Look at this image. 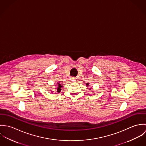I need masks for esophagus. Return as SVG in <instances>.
<instances>
[{
    "label": "esophagus",
    "instance_id": "obj_1",
    "mask_svg": "<svg viewBox=\"0 0 146 146\" xmlns=\"http://www.w3.org/2000/svg\"><path fill=\"white\" fill-rule=\"evenodd\" d=\"M71 80L72 82H75V81H76V78H75V77H72V78H71Z\"/></svg>",
    "mask_w": 146,
    "mask_h": 146
}]
</instances>
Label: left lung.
Instances as JSON below:
<instances>
[{
	"instance_id": "8db88e82",
	"label": "left lung",
	"mask_w": 146,
	"mask_h": 146,
	"mask_svg": "<svg viewBox=\"0 0 146 146\" xmlns=\"http://www.w3.org/2000/svg\"><path fill=\"white\" fill-rule=\"evenodd\" d=\"M86 85L88 86V85H89V83H86Z\"/></svg>"
}]
</instances>
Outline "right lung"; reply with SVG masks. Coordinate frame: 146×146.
<instances>
[{
	"mask_svg": "<svg viewBox=\"0 0 146 146\" xmlns=\"http://www.w3.org/2000/svg\"><path fill=\"white\" fill-rule=\"evenodd\" d=\"M62 87V86L61 85V84H60V82L57 83V93H60L61 90V88ZM51 92H53V91H52Z\"/></svg>",
	"mask_w": 146,
	"mask_h": 146,
	"instance_id": "obj_1",
	"label": "right lung"
}]
</instances>
